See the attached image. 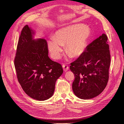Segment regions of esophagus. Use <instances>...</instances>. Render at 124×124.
Listing matches in <instances>:
<instances>
[{
	"instance_id": "esophagus-1",
	"label": "esophagus",
	"mask_w": 124,
	"mask_h": 124,
	"mask_svg": "<svg viewBox=\"0 0 124 124\" xmlns=\"http://www.w3.org/2000/svg\"><path fill=\"white\" fill-rule=\"evenodd\" d=\"M62 68H63V71H67V70L69 69V66L67 65H66V64H63L62 65Z\"/></svg>"
}]
</instances>
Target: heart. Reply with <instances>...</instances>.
<instances>
[{
	"label": "heart",
	"mask_w": 124,
	"mask_h": 124,
	"mask_svg": "<svg viewBox=\"0 0 124 124\" xmlns=\"http://www.w3.org/2000/svg\"><path fill=\"white\" fill-rule=\"evenodd\" d=\"M89 36V29L83 24L72 25L58 30L54 38L48 41V49L51 57L58 59L65 43L66 51L71 57H79L86 50Z\"/></svg>",
	"instance_id": "heart-1"
}]
</instances>
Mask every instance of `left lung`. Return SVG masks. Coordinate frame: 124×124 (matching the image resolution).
<instances>
[{"mask_svg":"<svg viewBox=\"0 0 124 124\" xmlns=\"http://www.w3.org/2000/svg\"><path fill=\"white\" fill-rule=\"evenodd\" d=\"M107 41V35L103 33L88 44L84 53L70 63V69L75 77L72 89L78 98H94L106 88L111 62Z\"/></svg>","mask_w":124,"mask_h":124,"instance_id":"left-lung-1","label":"left lung"}]
</instances>
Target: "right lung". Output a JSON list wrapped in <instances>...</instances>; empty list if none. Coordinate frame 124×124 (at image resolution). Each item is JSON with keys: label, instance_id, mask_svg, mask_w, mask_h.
Instances as JSON below:
<instances>
[{"label": "right lung", "instance_id": "right-lung-1", "mask_svg": "<svg viewBox=\"0 0 124 124\" xmlns=\"http://www.w3.org/2000/svg\"><path fill=\"white\" fill-rule=\"evenodd\" d=\"M35 33L28 25L22 29L14 58L18 82L31 98L46 100L53 96L56 81L63 73L62 65L48 56L45 39H33Z\"/></svg>", "mask_w": 124, "mask_h": 124}]
</instances>
